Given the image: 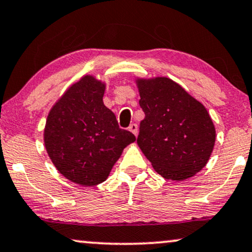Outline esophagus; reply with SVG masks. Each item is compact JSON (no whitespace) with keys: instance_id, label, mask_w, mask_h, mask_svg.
<instances>
[{"instance_id":"1","label":"esophagus","mask_w":252,"mask_h":252,"mask_svg":"<svg viewBox=\"0 0 252 252\" xmlns=\"http://www.w3.org/2000/svg\"><path fill=\"white\" fill-rule=\"evenodd\" d=\"M129 130L130 131H131L133 135L135 136H137V133H138V126H137L136 123H132V124H130V126H129Z\"/></svg>"}]
</instances>
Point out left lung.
<instances>
[{"label": "left lung", "mask_w": 252, "mask_h": 252, "mask_svg": "<svg viewBox=\"0 0 252 252\" xmlns=\"http://www.w3.org/2000/svg\"><path fill=\"white\" fill-rule=\"evenodd\" d=\"M139 106L145 117L137 144L165 179L183 181L208 163L215 126L201 102L165 76L137 79Z\"/></svg>", "instance_id": "left-lung-1"}]
</instances>
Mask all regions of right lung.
<instances>
[{
	"instance_id": "add662e5",
	"label": "right lung",
	"mask_w": 252,
	"mask_h": 252,
	"mask_svg": "<svg viewBox=\"0 0 252 252\" xmlns=\"http://www.w3.org/2000/svg\"><path fill=\"white\" fill-rule=\"evenodd\" d=\"M104 89L102 81L85 75L55 103L44 129L53 165L66 179L81 186L103 183L123 149L136 141L103 104Z\"/></svg>"
}]
</instances>
